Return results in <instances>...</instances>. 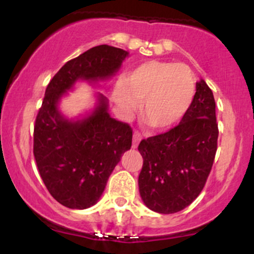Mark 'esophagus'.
Returning a JSON list of instances; mask_svg holds the SVG:
<instances>
[{
	"label": "esophagus",
	"instance_id": "34e87169",
	"mask_svg": "<svg viewBox=\"0 0 254 254\" xmlns=\"http://www.w3.org/2000/svg\"><path fill=\"white\" fill-rule=\"evenodd\" d=\"M142 139V135L138 132V131H135L133 132V137H132V148H137L138 147L139 142H141Z\"/></svg>",
	"mask_w": 254,
	"mask_h": 254
}]
</instances>
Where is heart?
Returning <instances> with one entry per match:
<instances>
[{
  "mask_svg": "<svg viewBox=\"0 0 254 254\" xmlns=\"http://www.w3.org/2000/svg\"><path fill=\"white\" fill-rule=\"evenodd\" d=\"M196 89L193 71L184 63L148 61L132 68L123 83L113 90V99L130 115L142 101V118L151 129L176 125L192 103Z\"/></svg>",
  "mask_w": 254,
  "mask_h": 254,
  "instance_id": "1",
  "label": "heart"
}]
</instances>
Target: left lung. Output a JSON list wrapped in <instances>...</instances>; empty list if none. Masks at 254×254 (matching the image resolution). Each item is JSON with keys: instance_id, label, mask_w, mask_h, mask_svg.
<instances>
[{"instance_id": "obj_1", "label": "left lung", "mask_w": 254, "mask_h": 254, "mask_svg": "<svg viewBox=\"0 0 254 254\" xmlns=\"http://www.w3.org/2000/svg\"><path fill=\"white\" fill-rule=\"evenodd\" d=\"M179 124L142 139L143 166L138 176L142 200L150 210L174 214L193 202L210 174L217 150L216 104L205 81Z\"/></svg>"}]
</instances>
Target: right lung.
I'll return each instance as SVG.
<instances>
[{"instance_id": "obj_1", "label": "right lung", "mask_w": 254, "mask_h": 254, "mask_svg": "<svg viewBox=\"0 0 254 254\" xmlns=\"http://www.w3.org/2000/svg\"><path fill=\"white\" fill-rule=\"evenodd\" d=\"M127 56L122 49L95 46L68 61L46 87L34 123L33 154L46 189L66 208L86 209L98 202L116 165L131 148L132 129L110 117L103 94L94 112L78 122L61 115L58 100L78 78L97 81L113 75Z\"/></svg>"}]
</instances>
